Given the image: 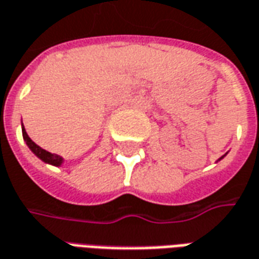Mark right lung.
<instances>
[{"label":"right lung","instance_id":"right-lung-1","mask_svg":"<svg viewBox=\"0 0 259 259\" xmlns=\"http://www.w3.org/2000/svg\"><path fill=\"white\" fill-rule=\"evenodd\" d=\"M22 136H23V140H25L26 144H28V147L30 148V150H32V151H33V153H35L40 160H43L45 162H48V164H52V165H60L61 162H63V158H61L60 155L52 154V153L46 151L45 148L39 147L35 142H32V140H30V137L28 136V133H26L25 127H23V124H22Z\"/></svg>","mask_w":259,"mask_h":259}]
</instances>
